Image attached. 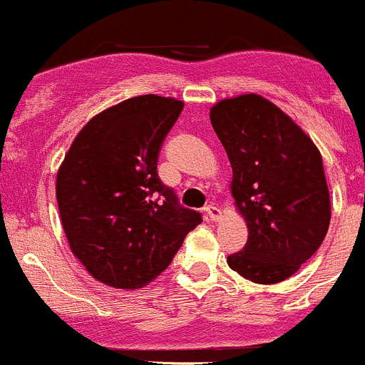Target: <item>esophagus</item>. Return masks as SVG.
<instances>
[{
    "label": "esophagus",
    "mask_w": 365,
    "mask_h": 365,
    "mask_svg": "<svg viewBox=\"0 0 365 365\" xmlns=\"http://www.w3.org/2000/svg\"><path fill=\"white\" fill-rule=\"evenodd\" d=\"M204 212L209 220H212V222H218V220L222 218V211H220L216 205H207V207L204 209Z\"/></svg>",
    "instance_id": "obj_1"
}]
</instances>
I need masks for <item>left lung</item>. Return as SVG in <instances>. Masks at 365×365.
Segmentation results:
<instances>
[{"label":"left lung","mask_w":365,"mask_h":365,"mask_svg":"<svg viewBox=\"0 0 365 365\" xmlns=\"http://www.w3.org/2000/svg\"><path fill=\"white\" fill-rule=\"evenodd\" d=\"M230 167V193L248 240L227 257L255 284H277L309 261L331 218L323 158L310 136L257 93L222 99L209 111Z\"/></svg>","instance_id":"obj_1"}]
</instances>
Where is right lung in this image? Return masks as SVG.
Here are the masks:
<instances>
[{"instance_id": "right-lung-1", "label": "right lung", "mask_w": 365, "mask_h": 365, "mask_svg": "<svg viewBox=\"0 0 365 365\" xmlns=\"http://www.w3.org/2000/svg\"><path fill=\"white\" fill-rule=\"evenodd\" d=\"M182 101L131 97L90 118L56 174L61 227L74 257L99 282L138 289L167 269L200 215L158 175L165 136Z\"/></svg>"}]
</instances>
